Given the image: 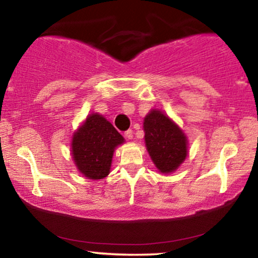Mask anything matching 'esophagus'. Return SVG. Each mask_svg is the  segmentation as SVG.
<instances>
[{
	"label": "esophagus",
	"instance_id": "esophagus-1",
	"mask_svg": "<svg viewBox=\"0 0 258 258\" xmlns=\"http://www.w3.org/2000/svg\"><path fill=\"white\" fill-rule=\"evenodd\" d=\"M124 136L127 138V139H132V138H133V131L132 130H127L124 133Z\"/></svg>",
	"mask_w": 258,
	"mask_h": 258
}]
</instances>
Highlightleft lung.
Returning a JSON list of instances; mask_svg holds the SVG:
<instances>
[{"label": "left lung", "mask_w": 258, "mask_h": 258, "mask_svg": "<svg viewBox=\"0 0 258 258\" xmlns=\"http://www.w3.org/2000/svg\"><path fill=\"white\" fill-rule=\"evenodd\" d=\"M148 153L161 173L174 172L187 157V139L177 126L160 111L153 110L144 121Z\"/></svg>", "instance_id": "obj_1"}]
</instances>
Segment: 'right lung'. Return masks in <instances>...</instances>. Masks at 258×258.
Returning <instances> with one entry per match:
<instances>
[{
  "label": "right lung",
  "mask_w": 258,
  "mask_h": 258,
  "mask_svg": "<svg viewBox=\"0 0 258 258\" xmlns=\"http://www.w3.org/2000/svg\"><path fill=\"white\" fill-rule=\"evenodd\" d=\"M124 138L104 117L91 114L75 133L72 157L83 175L99 180L110 173L114 148Z\"/></svg>",
  "instance_id": "obj_1"
}]
</instances>
